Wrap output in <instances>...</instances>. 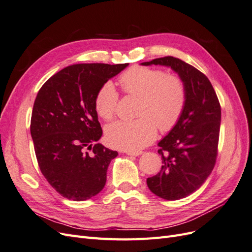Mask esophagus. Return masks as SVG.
Segmentation results:
<instances>
[{
    "label": "esophagus",
    "instance_id": "34e87169",
    "mask_svg": "<svg viewBox=\"0 0 252 252\" xmlns=\"http://www.w3.org/2000/svg\"><path fill=\"white\" fill-rule=\"evenodd\" d=\"M143 154V151H126V155L131 157H139Z\"/></svg>",
    "mask_w": 252,
    "mask_h": 252
}]
</instances>
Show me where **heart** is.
Wrapping results in <instances>:
<instances>
[{
    "label": "heart",
    "instance_id": "obj_1",
    "mask_svg": "<svg viewBox=\"0 0 252 252\" xmlns=\"http://www.w3.org/2000/svg\"><path fill=\"white\" fill-rule=\"evenodd\" d=\"M120 85L128 95L139 97L134 121H118L106 129V142L113 148L139 151L154 142L157 126L169 131L177 125L184 111L187 90L184 81L177 74H167L157 68L133 66L122 73ZM119 94L110 82L97 91L94 107L105 121L116 114Z\"/></svg>",
    "mask_w": 252,
    "mask_h": 252
}]
</instances>
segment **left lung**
Returning <instances> with one entry per match:
<instances>
[{
    "label": "left lung",
    "instance_id": "1",
    "mask_svg": "<svg viewBox=\"0 0 252 252\" xmlns=\"http://www.w3.org/2000/svg\"><path fill=\"white\" fill-rule=\"evenodd\" d=\"M142 65L170 67L186 85L184 111L177 125L158 144L162 168L147 179L152 193L164 200H180L199 189L215 167L220 126V102L208 78L184 61L164 57Z\"/></svg>",
    "mask_w": 252,
    "mask_h": 252
}]
</instances>
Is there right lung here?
Masks as SVG:
<instances>
[{"instance_id":"1","label":"right lung","mask_w":252,"mask_h":252,"mask_svg":"<svg viewBox=\"0 0 252 252\" xmlns=\"http://www.w3.org/2000/svg\"><path fill=\"white\" fill-rule=\"evenodd\" d=\"M127 66H68L37 93L30 123L37 164L49 184L68 200H88L106 184L108 166L118 152L97 143L103 131L94 100L104 84Z\"/></svg>"}]
</instances>
